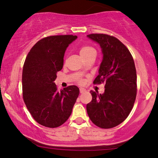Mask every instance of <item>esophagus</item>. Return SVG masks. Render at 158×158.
<instances>
[{
    "mask_svg": "<svg viewBox=\"0 0 158 158\" xmlns=\"http://www.w3.org/2000/svg\"><path fill=\"white\" fill-rule=\"evenodd\" d=\"M86 91V90L85 89V88H80V93L81 94H83V93H85Z\"/></svg>",
    "mask_w": 158,
    "mask_h": 158,
    "instance_id": "obj_1",
    "label": "esophagus"
}]
</instances>
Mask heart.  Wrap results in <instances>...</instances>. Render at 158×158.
Masks as SVG:
<instances>
[{
    "label": "heart",
    "instance_id": "obj_1",
    "mask_svg": "<svg viewBox=\"0 0 158 158\" xmlns=\"http://www.w3.org/2000/svg\"><path fill=\"white\" fill-rule=\"evenodd\" d=\"M80 52V55L83 59H85L91 55L93 53H96V50L94 47H92L91 46H89V45H83L80 47L79 49ZM77 83L79 84H82L83 83V81L81 79H78L77 80Z\"/></svg>",
    "mask_w": 158,
    "mask_h": 158
}]
</instances>
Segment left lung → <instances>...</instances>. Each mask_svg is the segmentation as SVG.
I'll return each instance as SVG.
<instances>
[{"mask_svg":"<svg viewBox=\"0 0 158 158\" xmlns=\"http://www.w3.org/2000/svg\"><path fill=\"white\" fill-rule=\"evenodd\" d=\"M100 44L103 60L94 84L105 83L98 95L91 90L92 101L86 106L90 119L97 127L110 129L127 118L137 96V72L133 57L117 38L104 34L87 36Z\"/></svg>","mask_w":158,"mask_h":158,"instance_id":"left-lung-1","label":"left lung"}]
</instances>
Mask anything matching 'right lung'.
Returning <instances> with one entry per match:
<instances>
[{
  "mask_svg": "<svg viewBox=\"0 0 158 158\" xmlns=\"http://www.w3.org/2000/svg\"><path fill=\"white\" fill-rule=\"evenodd\" d=\"M77 39L55 35L38 41L28 53L23 67V98L32 117L49 128L63 124L72 113L80 90L70 85L60 91L54 83L62 70L67 47Z\"/></svg>",
  "mask_w": 158,
  "mask_h": 158,
  "instance_id": "add662e5",
  "label": "right lung"
}]
</instances>
